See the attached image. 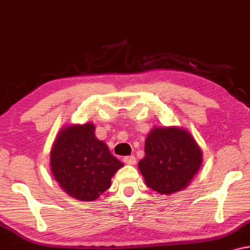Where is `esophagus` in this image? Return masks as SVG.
Instances as JSON below:
<instances>
[{"instance_id":"34e87169","label":"esophagus","mask_w":250,"mask_h":250,"mask_svg":"<svg viewBox=\"0 0 250 250\" xmlns=\"http://www.w3.org/2000/svg\"><path fill=\"white\" fill-rule=\"evenodd\" d=\"M124 161H125V164L132 166V165H135L136 158L134 157V156H126V157L124 158Z\"/></svg>"}]
</instances>
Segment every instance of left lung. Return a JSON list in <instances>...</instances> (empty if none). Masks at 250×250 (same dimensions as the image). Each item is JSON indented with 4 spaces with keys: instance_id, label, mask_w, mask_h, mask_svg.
<instances>
[{
    "instance_id": "8db88e82",
    "label": "left lung",
    "mask_w": 250,
    "mask_h": 250,
    "mask_svg": "<svg viewBox=\"0 0 250 250\" xmlns=\"http://www.w3.org/2000/svg\"><path fill=\"white\" fill-rule=\"evenodd\" d=\"M139 169L148 188L163 195L187 188L203 163V151L182 126H154Z\"/></svg>"
}]
</instances>
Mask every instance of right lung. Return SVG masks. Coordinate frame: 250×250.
I'll use <instances>...</instances> for the list:
<instances>
[{"mask_svg": "<svg viewBox=\"0 0 250 250\" xmlns=\"http://www.w3.org/2000/svg\"><path fill=\"white\" fill-rule=\"evenodd\" d=\"M50 165L63 192L81 202H92L110 188L111 178L124 164L95 136L92 122L62 126L54 141Z\"/></svg>", "mask_w": 250, "mask_h": 250, "instance_id": "1", "label": "right lung"}]
</instances>
